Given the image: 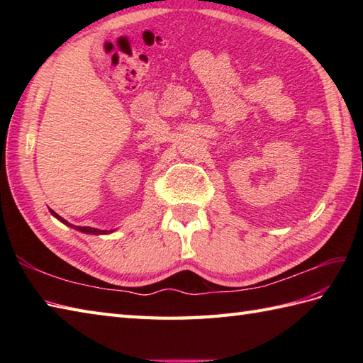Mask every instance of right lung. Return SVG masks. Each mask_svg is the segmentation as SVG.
<instances>
[{"mask_svg":"<svg viewBox=\"0 0 363 363\" xmlns=\"http://www.w3.org/2000/svg\"><path fill=\"white\" fill-rule=\"evenodd\" d=\"M50 212L54 215V217H56L57 220H60L64 223V225H68V226H72V228H74V229H78V230H81V233H86V234H95V235H101V234H107V233H112V230H101V229H96V228H90V226H74V225H70V223H68L67 220H64L62 217H59V215L54 212V211H51L50 209Z\"/></svg>","mask_w":363,"mask_h":363,"instance_id":"right-lung-1","label":"right lung"}]
</instances>
